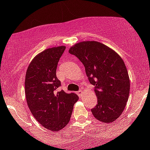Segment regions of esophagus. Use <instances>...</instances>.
Instances as JSON below:
<instances>
[{"label": "esophagus", "mask_w": 150, "mask_h": 150, "mask_svg": "<svg viewBox=\"0 0 150 150\" xmlns=\"http://www.w3.org/2000/svg\"><path fill=\"white\" fill-rule=\"evenodd\" d=\"M77 94L79 96V97H81V96H82V94H83V91L81 90L78 91L77 92Z\"/></svg>", "instance_id": "34e87169"}]
</instances>
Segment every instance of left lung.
<instances>
[{
  "instance_id": "8db88e82",
  "label": "left lung",
  "mask_w": 150,
  "mask_h": 150,
  "mask_svg": "<svg viewBox=\"0 0 150 150\" xmlns=\"http://www.w3.org/2000/svg\"><path fill=\"white\" fill-rule=\"evenodd\" d=\"M83 64L97 96L91 109L95 118L104 123L117 120L122 113L130 93V79L123 60L114 50L97 41L75 43L69 50Z\"/></svg>"
}]
</instances>
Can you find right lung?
Wrapping results in <instances>:
<instances>
[{
	"label": "right lung",
	"instance_id": "1",
	"mask_svg": "<svg viewBox=\"0 0 150 150\" xmlns=\"http://www.w3.org/2000/svg\"><path fill=\"white\" fill-rule=\"evenodd\" d=\"M64 46L47 48L36 55L29 64L25 75L27 103L35 118L46 129L58 131L70 120L78 95L57 92L61 82L56 75L57 64Z\"/></svg>",
	"mask_w": 150,
	"mask_h": 150
}]
</instances>
